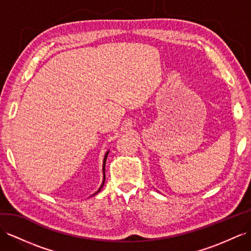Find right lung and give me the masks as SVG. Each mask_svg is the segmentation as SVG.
I'll list each match as a JSON object with an SVG mask.
<instances>
[{"mask_svg": "<svg viewBox=\"0 0 251 251\" xmlns=\"http://www.w3.org/2000/svg\"><path fill=\"white\" fill-rule=\"evenodd\" d=\"M107 156H108V152L106 153V156H105V158H104V163H102V172H104V180H102V183H101V185H100V190L96 192V193H99L100 191V189L102 188V185H104V183H105V165H106V159H107ZM95 193V194H96ZM95 194H93V195H95Z\"/></svg>", "mask_w": 251, "mask_h": 251, "instance_id": "add662e5", "label": "right lung"}]
</instances>
